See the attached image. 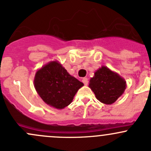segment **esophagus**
Segmentation results:
<instances>
[{
	"label": "esophagus",
	"mask_w": 151,
	"mask_h": 151,
	"mask_svg": "<svg viewBox=\"0 0 151 151\" xmlns=\"http://www.w3.org/2000/svg\"><path fill=\"white\" fill-rule=\"evenodd\" d=\"M82 82L84 83V85H87L88 84V79H87L86 78H83L82 79Z\"/></svg>",
	"instance_id": "34e87169"
}]
</instances>
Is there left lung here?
I'll use <instances>...</instances> for the list:
<instances>
[{
	"label": "left lung",
	"mask_w": 151,
	"mask_h": 151,
	"mask_svg": "<svg viewBox=\"0 0 151 151\" xmlns=\"http://www.w3.org/2000/svg\"><path fill=\"white\" fill-rule=\"evenodd\" d=\"M88 87L99 102L111 105L124 94L127 82L117 73L102 65L91 78Z\"/></svg>",
	"instance_id": "8db88e82"
}]
</instances>
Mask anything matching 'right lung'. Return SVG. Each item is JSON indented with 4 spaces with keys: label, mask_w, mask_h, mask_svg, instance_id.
I'll use <instances>...</instances> for the list:
<instances>
[{
    "label": "right lung",
    "mask_w": 151,
    "mask_h": 151,
    "mask_svg": "<svg viewBox=\"0 0 151 151\" xmlns=\"http://www.w3.org/2000/svg\"><path fill=\"white\" fill-rule=\"evenodd\" d=\"M83 86L57 60L42 66L34 78V86L38 95L45 103L59 110L69 105Z\"/></svg>",
    "instance_id": "right-lung-1"
}]
</instances>
